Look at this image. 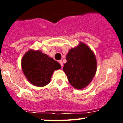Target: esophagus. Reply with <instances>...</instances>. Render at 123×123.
<instances>
[{
  "label": "esophagus",
  "instance_id": "esophagus-1",
  "mask_svg": "<svg viewBox=\"0 0 123 123\" xmlns=\"http://www.w3.org/2000/svg\"><path fill=\"white\" fill-rule=\"evenodd\" d=\"M59 64H60V65H61V67L62 68V67H63V62H62V60L59 61Z\"/></svg>",
  "mask_w": 123,
  "mask_h": 123
}]
</instances>
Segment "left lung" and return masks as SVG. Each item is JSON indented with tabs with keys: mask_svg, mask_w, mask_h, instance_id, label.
<instances>
[{
	"mask_svg": "<svg viewBox=\"0 0 123 123\" xmlns=\"http://www.w3.org/2000/svg\"><path fill=\"white\" fill-rule=\"evenodd\" d=\"M66 59L63 71L69 83L76 89L86 87L97 70V62L93 52L85 43L80 42L69 50Z\"/></svg>",
	"mask_w": 123,
	"mask_h": 123,
	"instance_id": "left-lung-1",
	"label": "left lung"
}]
</instances>
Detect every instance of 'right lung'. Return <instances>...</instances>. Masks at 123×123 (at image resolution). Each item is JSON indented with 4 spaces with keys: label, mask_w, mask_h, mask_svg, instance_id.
I'll return each mask as SVG.
<instances>
[{
    "label": "right lung",
    "mask_w": 123,
    "mask_h": 123,
    "mask_svg": "<svg viewBox=\"0 0 123 123\" xmlns=\"http://www.w3.org/2000/svg\"><path fill=\"white\" fill-rule=\"evenodd\" d=\"M21 67L26 79L31 85L43 87L50 83L54 71L61 69V66L40 50L30 49L22 58Z\"/></svg>",
    "instance_id": "add662e5"
}]
</instances>
